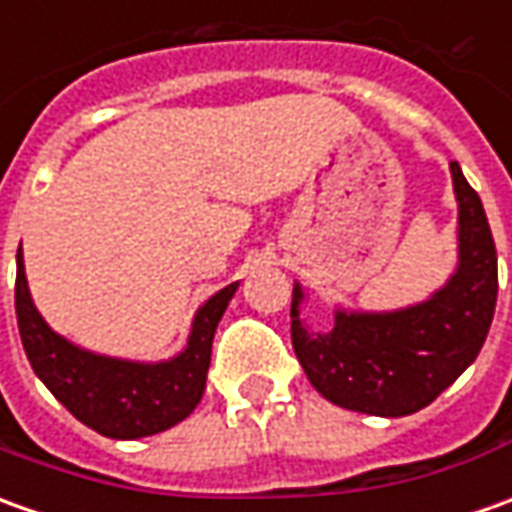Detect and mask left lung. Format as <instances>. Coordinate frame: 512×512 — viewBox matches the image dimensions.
Segmentation results:
<instances>
[{
  "label": "left lung",
  "instance_id": "left-lung-1",
  "mask_svg": "<svg viewBox=\"0 0 512 512\" xmlns=\"http://www.w3.org/2000/svg\"><path fill=\"white\" fill-rule=\"evenodd\" d=\"M460 201V269L431 300L395 314H344L328 333L300 322L302 288L294 285L291 342L316 392L330 403L378 417L429 406L479 356L488 336L499 269L482 198L451 162Z\"/></svg>",
  "mask_w": 512,
  "mask_h": 512
}]
</instances>
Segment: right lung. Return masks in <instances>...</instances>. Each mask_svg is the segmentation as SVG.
I'll return each instance as SVG.
<instances>
[{
	"label": "right lung",
	"mask_w": 512,
	"mask_h": 512,
	"mask_svg": "<svg viewBox=\"0 0 512 512\" xmlns=\"http://www.w3.org/2000/svg\"><path fill=\"white\" fill-rule=\"evenodd\" d=\"M238 283L201 305L184 353L139 364L81 350L41 319L27 291L22 249L16 255V319L33 373L83 426L111 440H137L176 426L204 395L212 336Z\"/></svg>",
	"instance_id": "obj_1"
}]
</instances>
